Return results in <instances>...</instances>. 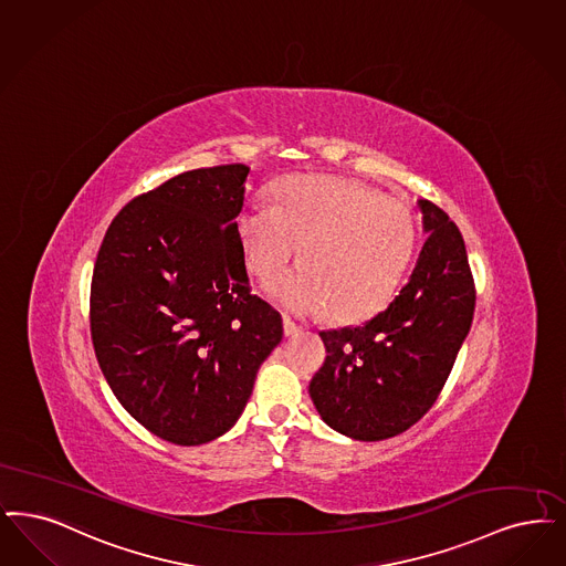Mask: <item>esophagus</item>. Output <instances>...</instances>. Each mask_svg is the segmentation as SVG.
Returning <instances> with one entry per match:
<instances>
[{
  "label": "esophagus",
  "instance_id": "obj_1",
  "mask_svg": "<svg viewBox=\"0 0 566 566\" xmlns=\"http://www.w3.org/2000/svg\"><path fill=\"white\" fill-rule=\"evenodd\" d=\"M301 333V326H296L291 317H284V335L286 337H294Z\"/></svg>",
  "mask_w": 566,
  "mask_h": 566
}]
</instances>
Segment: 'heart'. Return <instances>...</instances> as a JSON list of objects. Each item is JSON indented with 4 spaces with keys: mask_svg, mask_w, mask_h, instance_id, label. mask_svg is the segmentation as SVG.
Here are the masks:
<instances>
[{
    "mask_svg": "<svg viewBox=\"0 0 566 566\" xmlns=\"http://www.w3.org/2000/svg\"><path fill=\"white\" fill-rule=\"evenodd\" d=\"M250 272L272 280L303 244L305 263L268 294L298 316L333 310L343 322L375 314L407 268L415 226L405 206L360 182L305 177L280 185L277 206L250 203L238 221Z\"/></svg>",
    "mask_w": 566,
    "mask_h": 566,
    "instance_id": "heart-1",
    "label": "heart"
}]
</instances>
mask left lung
Wrapping results in <instances>:
<instances>
[{
    "instance_id": "1",
    "label": "left lung",
    "mask_w": 566,
    "mask_h": 566,
    "mask_svg": "<svg viewBox=\"0 0 566 566\" xmlns=\"http://www.w3.org/2000/svg\"><path fill=\"white\" fill-rule=\"evenodd\" d=\"M426 244L400 294L363 326L322 331L326 360L310 384L322 421L377 442L415 426L436 402L474 317V277L449 214L417 202Z\"/></svg>"
}]
</instances>
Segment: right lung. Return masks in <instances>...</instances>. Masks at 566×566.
Returning <instances> with one entry per match:
<instances>
[{"instance_id":"right-lung-1","label":"right lung","mask_w":566,"mask_h":566,"mask_svg":"<svg viewBox=\"0 0 566 566\" xmlns=\"http://www.w3.org/2000/svg\"><path fill=\"white\" fill-rule=\"evenodd\" d=\"M250 168L182 172L126 203L96 254L91 333L119 405L179 447L235 426L282 316L250 293L235 217Z\"/></svg>"}]
</instances>
